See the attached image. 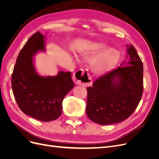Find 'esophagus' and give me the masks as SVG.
<instances>
[{
	"mask_svg": "<svg viewBox=\"0 0 159 159\" xmlns=\"http://www.w3.org/2000/svg\"><path fill=\"white\" fill-rule=\"evenodd\" d=\"M74 81L78 85H81L86 87L92 84V79L89 75L88 70H79L74 75Z\"/></svg>",
	"mask_w": 159,
	"mask_h": 159,
	"instance_id": "esophagus-1",
	"label": "esophagus"
}]
</instances>
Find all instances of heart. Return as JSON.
I'll return each instance as SVG.
<instances>
[{"label":"heart","mask_w":159,"mask_h":159,"mask_svg":"<svg viewBox=\"0 0 159 159\" xmlns=\"http://www.w3.org/2000/svg\"><path fill=\"white\" fill-rule=\"evenodd\" d=\"M80 56L85 61L92 60L91 66L92 70L98 74L105 73L117 64L119 60V52L114 48L100 43H94L86 47L80 53Z\"/></svg>","instance_id":"1"}]
</instances>
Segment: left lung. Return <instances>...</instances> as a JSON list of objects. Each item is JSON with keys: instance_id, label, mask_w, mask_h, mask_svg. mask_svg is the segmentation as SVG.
Returning <instances> with one entry per match:
<instances>
[{"instance_id": "8db88e82", "label": "left lung", "mask_w": 159, "mask_h": 159, "mask_svg": "<svg viewBox=\"0 0 159 159\" xmlns=\"http://www.w3.org/2000/svg\"><path fill=\"white\" fill-rule=\"evenodd\" d=\"M127 56L117 68L100 76L87 88L86 113L102 125L121 122L136 109L143 91V66L136 49L127 45Z\"/></svg>"}]
</instances>
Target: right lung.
Here are the masks:
<instances>
[{
    "label": "right lung",
    "mask_w": 159,
    "mask_h": 159,
    "mask_svg": "<svg viewBox=\"0 0 159 159\" xmlns=\"http://www.w3.org/2000/svg\"><path fill=\"white\" fill-rule=\"evenodd\" d=\"M46 37L39 32L33 34L17 57L12 75V88L19 108L39 121L48 122L58 118L62 102L74 88L71 72L59 71L54 76H42L34 66V56L45 52Z\"/></svg>",
    "instance_id": "1"
}]
</instances>
